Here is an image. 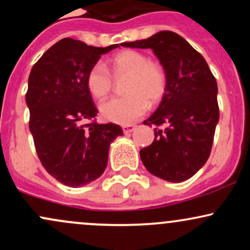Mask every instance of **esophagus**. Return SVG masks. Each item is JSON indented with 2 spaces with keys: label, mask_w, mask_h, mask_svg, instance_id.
Returning <instances> with one entry per match:
<instances>
[{
  "label": "esophagus",
  "mask_w": 250,
  "mask_h": 250,
  "mask_svg": "<svg viewBox=\"0 0 250 250\" xmlns=\"http://www.w3.org/2000/svg\"><path fill=\"white\" fill-rule=\"evenodd\" d=\"M135 129H136V125H123L122 127V130L125 134L131 133V131H134Z\"/></svg>",
  "instance_id": "esophagus-1"
}]
</instances>
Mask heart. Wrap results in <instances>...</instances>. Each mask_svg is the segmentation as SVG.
Segmentation results:
<instances>
[{"label": "heart", "instance_id": "b5f03b06", "mask_svg": "<svg viewBox=\"0 0 250 250\" xmlns=\"http://www.w3.org/2000/svg\"><path fill=\"white\" fill-rule=\"evenodd\" d=\"M109 68L115 79L127 76L123 91L127 95L102 103L101 115L109 122L130 125L155 104L166 91V74L159 63L149 61L137 50H122L109 60ZM85 85L94 99L102 101L113 88V80L102 63H95L85 77Z\"/></svg>", "mask_w": 250, "mask_h": 250}]
</instances>
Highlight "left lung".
Returning a JSON list of instances; mask_svg holds the SVG:
<instances>
[{"label":"left lung","instance_id":"left-lung-1","mask_svg":"<svg viewBox=\"0 0 250 250\" xmlns=\"http://www.w3.org/2000/svg\"><path fill=\"white\" fill-rule=\"evenodd\" d=\"M122 47L151 49L166 74V93L149 119L154 142L140 150L147 170L169 182L190 179L207 162L219 122L217 83L207 62L179 34L159 31Z\"/></svg>","mask_w":250,"mask_h":250}]
</instances>
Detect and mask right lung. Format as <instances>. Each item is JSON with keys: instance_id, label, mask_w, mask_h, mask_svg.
Masks as SVG:
<instances>
[{"instance_id": "1", "label": "right lung", "mask_w": 250, "mask_h": 250, "mask_svg": "<svg viewBox=\"0 0 250 250\" xmlns=\"http://www.w3.org/2000/svg\"><path fill=\"white\" fill-rule=\"evenodd\" d=\"M120 47L87 45L63 39L34 64L25 102L36 153L45 170L68 187H81L103 174L110 143L123 135L114 123H89L99 113L85 85L101 55Z\"/></svg>"}]
</instances>
